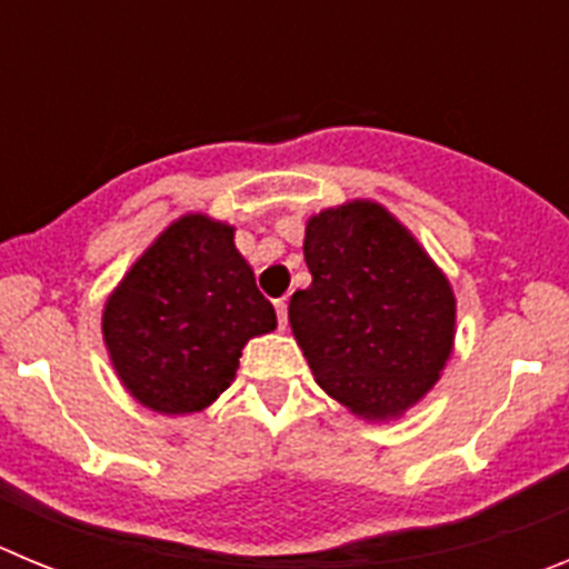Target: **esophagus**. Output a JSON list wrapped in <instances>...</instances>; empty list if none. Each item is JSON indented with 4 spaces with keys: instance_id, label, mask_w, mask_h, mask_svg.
<instances>
[{
    "instance_id": "1",
    "label": "esophagus",
    "mask_w": 569,
    "mask_h": 569,
    "mask_svg": "<svg viewBox=\"0 0 569 569\" xmlns=\"http://www.w3.org/2000/svg\"><path fill=\"white\" fill-rule=\"evenodd\" d=\"M276 316H279V328H288V301L276 299Z\"/></svg>"
}]
</instances>
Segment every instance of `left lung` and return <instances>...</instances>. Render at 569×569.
<instances>
[{"instance_id": "obj_1", "label": "left lung", "mask_w": 569, "mask_h": 569, "mask_svg": "<svg viewBox=\"0 0 569 569\" xmlns=\"http://www.w3.org/2000/svg\"><path fill=\"white\" fill-rule=\"evenodd\" d=\"M305 261L313 281L288 316L319 387L365 419L405 413L453 350L450 281L376 202L313 216Z\"/></svg>"}]
</instances>
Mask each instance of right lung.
Here are the masks:
<instances>
[{"instance_id": "right-lung-1", "label": "right lung", "mask_w": 569, "mask_h": 569, "mask_svg": "<svg viewBox=\"0 0 569 569\" xmlns=\"http://www.w3.org/2000/svg\"><path fill=\"white\" fill-rule=\"evenodd\" d=\"M276 328L233 244V228L190 213L136 261L104 305L102 333L116 373L156 413H196L224 393L241 347Z\"/></svg>"}]
</instances>
